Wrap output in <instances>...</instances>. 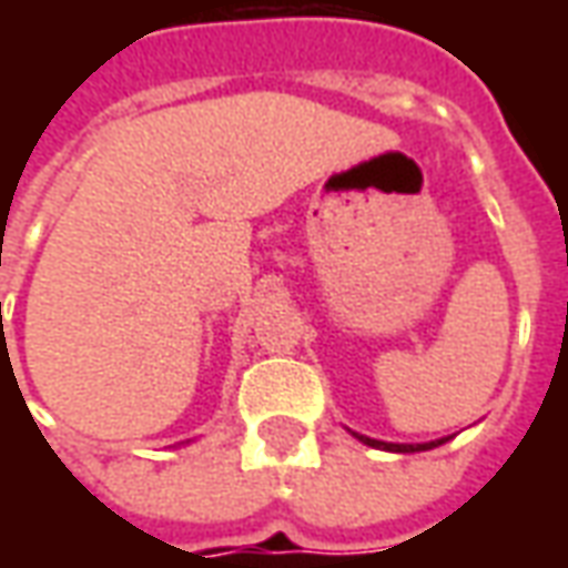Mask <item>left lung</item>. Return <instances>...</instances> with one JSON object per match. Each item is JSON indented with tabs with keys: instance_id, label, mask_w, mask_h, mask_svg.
I'll return each instance as SVG.
<instances>
[{
	"instance_id": "left-lung-1",
	"label": "left lung",
	"mask_w": 568,
	"mask_h": 568,
	"mask_svg": "<svg viewBox=\"0 0 568 568\" xmlns=\"http://www.w3.org/2000/svg\"><path fill=\"white\" fill-rule=\"evenodd\" d=\"M358 440H365L368 447H381V450H393V453H417V450H432V447H438L444 444L447 438L440 440H432V444H386V440H374V438H365V435H356Z\"/></svg>"
}]
</instances>
